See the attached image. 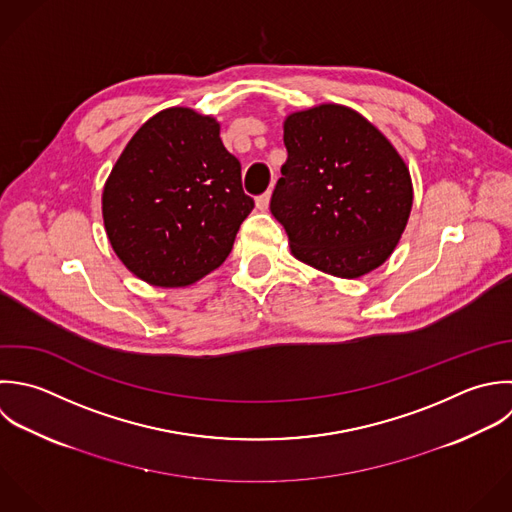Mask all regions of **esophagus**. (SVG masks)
Listing matches in <instances>:
<instances>
[{
    "label": "esophagus",
    "mask_w": 512,
    "mask_h": 512,
    "mask_svg": "<svg viewBox=\"0 0 512 512\" xmlns=\"http://www.w3.org/2000/svg\"><path fill=\"white\" fill-rule=\"evenodd\" d=\"M269 201H271V191L259 195V197L255 199V205H257L259 211H267V209H269Z\"/></svg>",
    "instance_id": "1"
}]
</instances>
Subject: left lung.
Returning <instances> with one entry per match:
<instances>
[{
  "instance_id": "1",
  "label": "left lung",
  "mask_w": 512,
  "mask_h": 512,
  "mask_svg": "<svg viewBox=\"0 0 512 512\" xmlns=\"http://www.w3.org/2000/svg\"><path fill=\"white\" fill-rule=\"evenodd\" d=\"M287 161L271 197L291 255L341 279L381 267L413 207V181L393 143L359 111L321 103L283 121Z\"/></svg>"
}]
</instances>
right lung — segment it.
<instances>
[{
  "mask_svg": "<svg viewBox=\"0 0 512 512\" xmlns=\"http://www.w3.org/2000/svg\"><path fill=\"white\" fill-rule=\"evenodd\" d=\"M219 129L189 107L163 109L135 131L103 185L107 239L149 285L187 287L215 271L255 205Z\"/></svg>",
  "mask_w": 512,
  "mask_h": 512,
  "instance_id": "obj_1",
  "label": "right lung"
}]
</instances>
